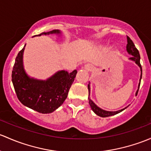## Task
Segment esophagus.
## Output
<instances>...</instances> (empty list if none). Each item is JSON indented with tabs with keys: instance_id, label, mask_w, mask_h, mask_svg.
Returning <instances> with one entry per match:
<instances>
[{
	"instance_id": "34e87169",
	"label": "esophagus",
	"mask_w": 151,
	"mask_h": 151,
	"mask_svg": "<svg viewBox=\"0 0 151 151\" xmlns=\"http://www.w3.org/2000/svg\"><path fill=\"white\" fill-rule=\"evenodd\" d=\"M84 69L87 71H91L93 69V65L90 64V63H88V64L85 65V66H84Z\"/></svg>"
}]
</instances>
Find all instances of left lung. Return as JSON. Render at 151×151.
<instances>
[{
  "mask_svg": "<svg viewBox=\"0 0 151 151\" xmlns=\"http://www.w3.org/2000/svg\"><path fill=\"white\" fill-rule=\"evenodd\" d=\"M127 53H129V55H132V57H130L129 58V60H131V61H134V63H136V64L137 65V66H139V68H140V71H141V74H140V78H139V85H138V89H137V90L136 91V93L135 95L137 94V92H138L139 90V85H140V81H141V79H142V67H141V65H140V56H139V51L138 50H137V48H136L135 45H134V43H133L132 40L129 37H127ZM88 92H89V96H88V99H89V104H90V107H91L92 110L93 111V112H94L95 114H97L98 116H101V117H108V116H114V115H116V114L120 113V112H122V111L124 110L125 109H127V108L128 107H126L124 108V109H121V110H119V111H106V110H104V109H101L100 107H98L97 105L95 104L94 102H93V101H92L91 99H90V83L89 82L88 84Z\"/></svg>",
  "mask_w": 151,
  "mask_h": 151,
  "instance_id": "1",
  "label": "left lung"
}]
</instances>
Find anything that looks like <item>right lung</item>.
I'll return each instance as SVG.
<instances>
[{
    "label": "right lung",
    "instance_id": "obj_1",
    "mask_svg": "<svg viewBox=\"0 0 151 151\" xmlns=\"http://www.w3.org/2000/svg\"><path fill=\"white\" fill-rule=\"evenodd\" d=\"M61 31L54 29L42 32L36 36L57 35ZM25 46L19 52L12 71V82L18 99L24 106L39 113L50 114L61 106L67 98L71 85L77 71L69 73L61 70L45 80H37L29 77L24 70L23 55Z\"/></svg>",
    "mask_w": 151,
    "mask_h": 151
}]
</instances>
